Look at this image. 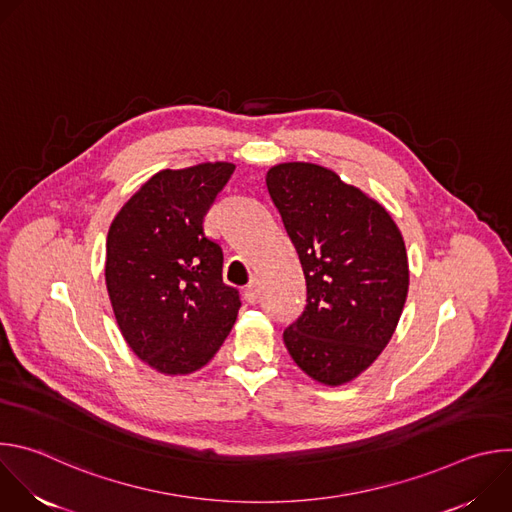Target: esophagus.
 I'll list each match as a JSON object with an SVG mask.
<instances>
[{
  "mask_svg": "<svg viewBox=\"0 0 512 512\" xmlns=\"http://www.w3.org/2000/svg\"><path fill=\"white\" fill-rule=\"evenodd\" d=\"M259 298H261V287H259L257 281H253V283H249V285L245 287V300H247L249 304H257Z\"/></svg>",
  "mask_w": 512,
  "mask_h": 512,
  "instance_id": "1",
  "label": "esophagus"
}]
</instances>
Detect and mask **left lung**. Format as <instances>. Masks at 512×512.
I'll return each mask as SVG.
<instances>
[{
    "instance_id": "left-lung-1",
    "label": "left lung",
    "mask_w": 512,
    "mask_h": 512,
    "mask_svg": "<svg viewBox=\"0 0 512 512\" xmlns=\"http://www.w3.org/2000/svg\"><path fill=\"white\" fill-rule=\"evenodd\" d=\"M265 182L308 289L306 310L283 342L308 377L346 385L379 358L399 324L409 291L401 231L383 204L324 166L277 164Z\"/></svg>"
}]
</instances>
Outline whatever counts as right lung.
<instances>
[{"label": "right lung", "mask_w": 512, "mask_h": 512, "mask_svg": "<svg viewBox=\"0 0 512 512\" xmlns=\"http://www.w3.org/2000/svg\"><path fill=\"white\" fill-rule=\"evenodd\" d=\"M231 162L162 170L121 206L107 235L105 283L129 348L164 375H190L229 336L239 291L223 283V249L204 214Z\"/></svg>", "instance_id": "obj_1"}]
</instances>
